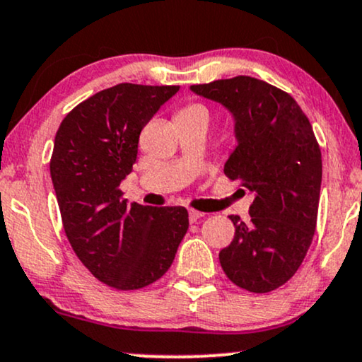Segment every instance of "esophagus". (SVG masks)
Segmentation results:
<instances>
[{"instance_id": "obj_1", "label": "esophagus", "mask_w": 362, "mask_h": 362, "mask_svg": "<svg viewBox=\"0 0 362 362\" xmlns=\"http://www.w3.org/2000/svg\"><path fill=\"white\" fill-rule=\"evenodd\" d=\"M200 217H204V212L195 211V209H190V211H189V221H190V223H195V221L200 219Z\"/></svg>"}]
</instances>
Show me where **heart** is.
Instances as JSON below:
<instances>
[{"label": "heart", "instance_id": "b5f03b06", "mask_svg": "<svg viewBox=\"0 0 362 362\" xmlns=\"http://www.w3.org/2000/svg\"><path fill=\"white\" fill-rule=\"evenodd\" d=\"M178 115H204V116H207V112L202 106H199V104H190V106L184 107V110L178 112Z\"/></svg>", "mask_w": 362, "mask_h": 362}]
</instances>
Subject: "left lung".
Returning a JSON list of instances; mask_svg holds the SVG:
<instances>
[{
	"mask_svg": "<svg viewBox=\"0 0 362 362\" xmlns=\"http://www.w3.org/2000/svg\"><path fill=\"white\" fill-rule=\"evenodd\" d=\"M190 90L233 115L238 146L224 173L255 192L247 223L230 216L236 230L219 252L221 267L239 288H280L297 273L317 226L322 153L310 121L288 93L250 76Z\"/></svg>",
	"mask_w": 362,
	"mask_h": 362,
	"instance_id": "obj_1",
	"label": "left lung"
}]
</instances>
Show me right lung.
Segmentation results:
<instances>
[{
	"label": "right lung",
	"instance_id": "1",
	"mask_svg": "<svg viewBox=\"0 0 362 362\" xmlns=\"http://www.w3.org/2000/svg\"><path fill=\"white\" fill-rule=\"evenodd\" d=\"M178 86H112L77 104L50 158L64 230L99 281L138 290L172 267L189 229L185 207L128 204L119 185L136 162L139 133Z\"/></svg>",
	"mask_w": 362,
	"mask_h": 362
}]
</instances>
